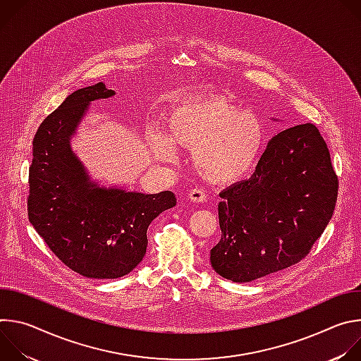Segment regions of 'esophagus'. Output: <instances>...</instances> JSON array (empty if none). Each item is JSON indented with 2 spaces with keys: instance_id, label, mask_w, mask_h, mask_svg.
I'll return each instance as SVG.
<instances>
[{
  "instance_id": "34e87169",
  "label": "esophagus",
  "mask_w": 361,
  "mask_h": 361,
  "mask_svg": "<svg viewBox=\"0 0 361 361\" xmlns=\"http://www.w3.org/2000/svg\"><path fill=\"white\" fill-rule=\"evenodd\" d=\"M205 198H207V195H205V192L200 188H192L188 191V200L192 202L202 204L205 201Z\"/></svg>"
}]
</instances>
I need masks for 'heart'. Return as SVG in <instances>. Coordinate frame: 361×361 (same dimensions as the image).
<instances>
[{
	"instance_id": "1",
	"label": "heart",
	"mask_w": 361,
	"mask_h": 361,
	"mask_svg": "<svg viewBox=\"0 0 361 361\" xmlns=\"http://www.w3.org/2000/svg\"><path fill=\"white\" fill-rule=\"evenodd\" d=\"M169 134H154L151 149L163 163H174L177 147L191 149L197 173L213 184L244 178L259 160L264 131L252 114L238 111L216 95L183 102L167 117Z\"/></svg>"
}]
</instances>
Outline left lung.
Listing matches in <instances>:
<instances>
[{"label":"left lung","mask_w":361,"mask_h":361,"mask_svg":"<svg viewBox=\"0 0 361 361\" xmlns=\"http://www.w3.org/2000/svg\"><path fill=\"white\" fill-rule=\"evenodd\" d=\"M337 188L314 124L279 133L254 174L220 192L221 238L210 251L216 273L248 283L298 263L333 217Z\"/></svg>","instance_id":"left-lung-1"}]
</instances>
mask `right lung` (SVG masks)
<instances>
[{"mask_svg": "<svg viewBox=\"0 0 361 361\" xmlns=\"http://www.w3.org/2000/svg\"><path fill=\"white\" fill-rule=\"evenodd\" d=\"M116 95L106 84L80 88L37 130L30 167L28 219L59 259L88 279H118L144 259L147 228L174 207L171 191L144 194L91 180L71 138L95 99Z\"/></svg>", "mask_w": 361, "mask_h": 361, "instance_id": "1", "label": "right lung"}]
</instances>
